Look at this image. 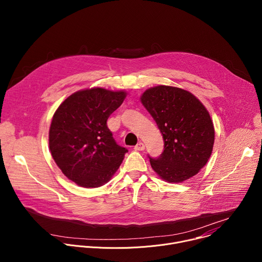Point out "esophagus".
Masks as SVG:
<instances>
[{"label":"esophagus","mask_w":262,"mask_h":262,"mask_svg":"<svg viewBox=\"0 0 262 262\" xmlns=\"http://www.w3.org/2000/svg\"><path fill=\"white\" fill-rule=\"evenodd\" d=\"M135 150H137V151H142V150H144L145 149V145L142 143V142H139L136 146H135Z\"/></svg>","instance_id":"esophagus-1"}]
</instances>
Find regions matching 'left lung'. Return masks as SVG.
Listing matches in <instances>:
<instances>
[{
  "label": "left lung",
  "mask_w": 262,
  "mask_h": 262,
  "mask_svg": "<svg viewBox=\"0 0 262 262\" xmlns=\"http://www.w3.org/2000/svg\"><path fill=\"white\" fill-rule=\"evenodd\" d=\"M141 102L152 116L164 139V151L150 158L155 172L168 182H182L208 162L214 127L203 103L191 92L160 85L147 89Z\"/></svg>",
  "instance_id": "left-lung-1"
}]
</instances>
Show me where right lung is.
<instances>
[{
	"mask_svg": "<svg viewBox=\"0 0 262 262\" xmlns=\"http://www.w3.org/2000/svg\"><path fill=\"white\" fill-rule=\"evenodd\" d=\"M125 97L122 90L84 89L56 110L49 133L50 150L62 173L78 185L98 188L121 165L127 149L115 142L106 120Z\"/></svg>",
	"mask_w": 262,
	"mask_h": 262,
	"instance_id": "1",
	"label": "right lung"
}]
</instances>
